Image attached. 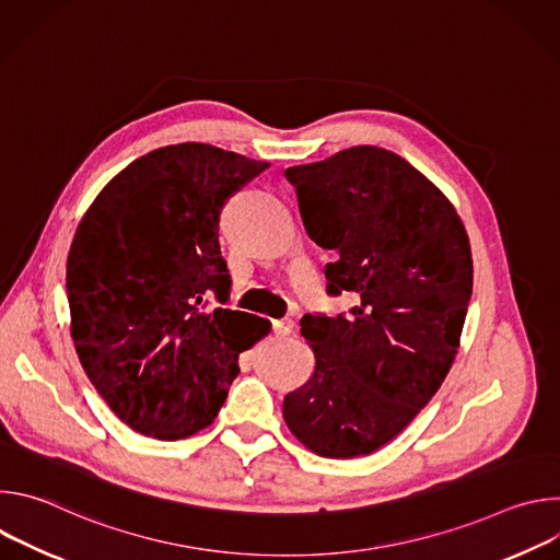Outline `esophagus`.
<instances>
[{"label":"esophagus","instance_id":"esophagus-1","mask_svg":"<svg viewBox=\"0 0 560 560\" xmlns=\"http://www.w3.org/2000/svg\"><path fill=\"white\" fill-rule=\"evenodd\" d=\"M272 330L277 337H288L294 330V322L292 318H277V322H272Z\"/></svg>","mask_w":560,"mask_h":560}]
</instances>
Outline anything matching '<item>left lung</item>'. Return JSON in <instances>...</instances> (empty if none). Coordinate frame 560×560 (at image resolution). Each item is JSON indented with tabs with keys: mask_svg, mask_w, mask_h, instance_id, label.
<instances>
[{
	"mask_svg": "<svg viewBox=\"0 0 560 560\" xmlns=\"http://www.w3.org/2000/svg\"><path fill=\"white\" fill-rule=\"evenodd\" d=\"M285 179L312 242L339 255L326 292H354L359 305L301 318L316 368L283 398V419L318 456L372 454L452 368L471 296L469 238L445 195L383 148H348Z\"/></svg>",
	"mask_w": 560,
	"mask_h": 560,
	"instance_id": "8db88e82",
	"label": "left lung"
}]
</instances>
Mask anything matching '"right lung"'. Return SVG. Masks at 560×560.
<instances>
[{
	"mask_svg": "<svg viewBox=\"0 0 560 560\" xmlns=\"http://www.w3.org/2000/svg\"><path fill=\"white\" fill-rule=\"evenodd\" d=\"M270 164L206 143L148 152L124 168L79 223L66 290L79 363L135 432L186 439L214 421L238 352L268 318L217 307L232 279L221 208Z\"/></svg>",
	"mask_w": 560,
	"mask_h": 560,
	"instance_id": "obj_1",
	"label": "right lung"
}]
</instances>
